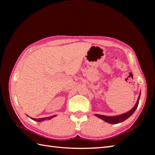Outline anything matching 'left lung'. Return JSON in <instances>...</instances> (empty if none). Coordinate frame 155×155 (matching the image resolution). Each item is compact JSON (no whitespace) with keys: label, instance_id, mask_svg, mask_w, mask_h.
I'll use <instances>...</instances> for the list:
<instances>
[{"label":"left lung","instance_id":"8db88e82","mask_svg":"<svg viewBox=\"0 0 155 155\" xmlns=\"http://www.w3.org/2000/svg\"><path fill=\"white\" fill-rule=\"evenodd\" d=\"M140 96V93L139 94V98H138L137 102L136 104L134 105V107L130 111L127 112L126 113L120 114V115H118V116H114V117H108V116H104V115H101V114H96V116L98 118H101V119L103 120L104 121L110 124H117L119 123H122V122L127 120L128 118H129L131 115L134 113V111L136 110L138 105H139Z\"/></svg>","mask_w":155,"mask_h":155}]
</instances>
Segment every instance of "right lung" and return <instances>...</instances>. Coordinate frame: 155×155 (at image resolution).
I'll list each match as a JSON object with an SVG mask.
<instances>
[{
	"label": "right lung",
	"mask_w": 155,
	"mask_h": 155,
	"mask_svg": "<svg viewBox=\"0 0 155 155\" xmlns=\"http://www.w3.org/2000/svg\"><path fill=\"white\" fill-rule=\"evenodd\" d=\"M56 115H53V116H51V117H47V118H32V119H33L35 121H38V122H41V121H43L45 120H47V119H51L52 117H54Z\"/></svg>",
	"instance_id": "obj_1"
}]
</instances>
